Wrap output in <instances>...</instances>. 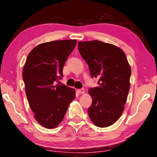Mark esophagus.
Masks as SVG:
<instances>
[{
  "mask_svg": "<svg viewBox=\"0 0 157 157\" xmlns=\"http://www.w3.org/2000/svg\"><path fill=\"white\" fill-rule=\"evenodd\" d=\"M78 94H84V89H78Z\"/></svg>",
  "mask_w": 157,
  "mask_h": 157,
  "instance_id": "34e87169",
  "label": "esophagus"
}]
</instances>
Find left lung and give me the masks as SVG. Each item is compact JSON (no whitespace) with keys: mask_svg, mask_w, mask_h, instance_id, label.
<instances>
[{"mask_svg":"<svg viewBox=\"0 0 157 157\" xmlns=\"http://www.w3.org/2000/svg\"><path fill=\"white\" fill-rule=\"evenodd\" d=\"M78 49L99 86L89 90L92 105L88 113L93 123L107 127L118 120L130 88L131 67L125 53L115 45L94 40L79 41Z\"/></svg>","mask_w":157,"mask_h":157,"instance_id":"1","label":"left lung"}]
</instances>
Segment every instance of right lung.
Returning a JSON list of instances; mask_svg holds the SVG:
<instances>
[{"mask_svg":"<svg viewBox=\"0 0 157 157\" xmlns=\"http://www.w3.org/2000/svg\"><path fill=\"white\" fill-rule=\"evenodd\" d=\"M76 44L75 39L41 44L26 59L23 69L25 94L34 118L45 128L59 125L75 98V89L55 83L63 76V66Z\"/></svg>","mask_w":157,"mask_h":157,"instance_id":"add662e5","label":"right lung"}]
</instances>
